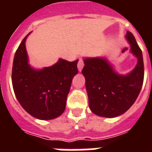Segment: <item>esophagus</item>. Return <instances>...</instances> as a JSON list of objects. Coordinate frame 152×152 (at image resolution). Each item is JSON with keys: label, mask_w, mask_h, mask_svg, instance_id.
Returning <instances> with one entry per match:
<instances>
[{"label": "esophagus", "mask_w": 152, "mask_h": 152, "mask_svg": "<svg viewBox=\"0 0 152 152\" xmlns=\"http://www.w3.org/2000/svg\"><path fill=\"white\" fill-rule=\"evenodd\" d=\"M83 66H84V63H83V59H80L79 60V61H78V64H77V68H78V70L80 72L83 69Z\"/></svg>", "instance_id": "34e87169"}]
</instances>
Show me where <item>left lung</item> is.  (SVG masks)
Wrapping results in <instances>:
<instances>
[{
  "label": "left lung",
  "instance_id": "obj_1",
  "mask_svg": "<svg viewBox=\"0 0 152 152\" xmlns=\"http://www.w3.org/2000/svg\"><path fill=\"white\" fill-rule=\"evenodd\" d=\"M125 38L130 51L137 58L134 69L127 75H120L104 57L83 60L82 73L92 113L100 117L115 118L129 110L137 100L144 82L143 55L133 34L127 31Z\"/></svg>",
  "mask_w": 152,
  "mask_h": 152
}]
</instances>
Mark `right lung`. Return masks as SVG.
Returning <instances> with one entry per match:
<instances>
[{
  "label": "right lung",
  "instance_id": "1",
  "mask_svg": "<svg viewBox=\"0 0 152 152\" xmlns=\"http://www.w3.org/2000/svg\"><path fill=\"white\" fill-rule=\"evenodd\" d=\"M28 34L21 42L13 60V90L29 114L40 120L54 119L65 110L72 81L78 72L79 60L70 62L59 59L52 66L34 69L28 63L25 46Z\"/></svg>",
  "mask_w": 152,
  "mask_h": 152
}]
</instances>
